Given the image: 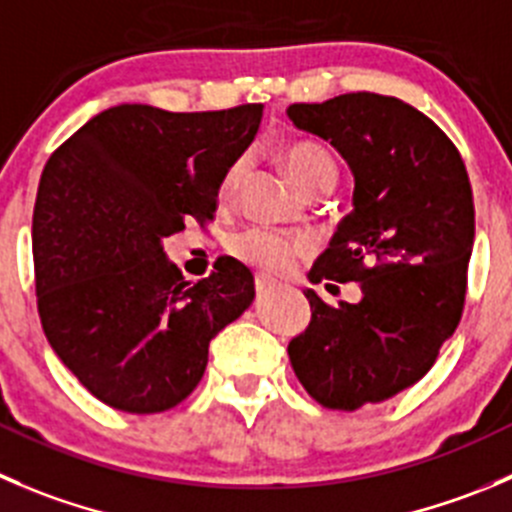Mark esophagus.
Segmentation results:
<instances>
[{
	"instance_id": "obj_1",
	"label": "esophagus",
	"mask_w": 512,
	"mask_h": 512,
	"mask_svg": "<svg viewBox=\"0 0 512 512\" xmlns=\"http://www.w3.org/2000/svg\"><path fill=\"white\" fill-rule=\"evenodd\" d=\"M255 287H257V292H260V295H267L270 290H275L277 282H272L270 277H265V275H257L255 277Z\"/></svg>"
}]
</instances>
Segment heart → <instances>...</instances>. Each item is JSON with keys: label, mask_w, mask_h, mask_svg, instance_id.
Returning <instances> with one entry per match:
<instances>
[{"label": "heart", "mask_w": 512, "mask_h": 512, "mask_svg": "<svg viewBox=\"0 0 512 512\" xmlns=\"http://www.w3.org/2000/svg\"><path fill=\"white\" fill-rule=\"evenodd\" d=\"M282 160H285V167L292 175V180L307 195L332 190L337 185V175H340L337 172V162L320 145H312V142H292L282 152ZM247 170H250V160L247 157H237L227 167L220 182L222 197H230L240 190V185L247 177ZM230 250L237 260L255 267V270L267 272V275H285V272L292 270V265L300 257H305L312 250V240L305 235H282V232L265 230V227H250V230L232 237Z\"/></svg>", "instance_id": "1"}]
</instances>
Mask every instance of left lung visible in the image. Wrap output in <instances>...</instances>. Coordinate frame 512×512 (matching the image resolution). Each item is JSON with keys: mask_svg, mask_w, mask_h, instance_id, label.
Masks as SVG:
<instances>
[{"mask_svg": "<svg viewBox=\"0 0 512 512\" xmlns=\"http://www.w3.org/2000/svg\"><path fill=\"white\" fill-rule=\"evenodd\" d=\"M297 130L327 140L355 175V210L315 260L312 282H357V305L312 290L310 325L287 345L322 408L357 410L415 385L458 327L475 207L463 157L438 124L398 97L350 92L290 104Z\"/></svg>", "mask_w": 512, "mask_h": 512, "instance_id": "obj_1", "label": "left lung"}]
</instances>
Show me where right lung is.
Returning <instances> with one entry per match:
<instances>
[{
	"instance_id": "obj_1",
	"label": "right lung",
	"mask_w": 512,
	"mask_h": 512,
	"mask_svg": "<svg viewBox=\"0 0 512 512\" xmlns=\"http://www.w3.org/2000/svg\"><path fill=\"white\" fill-rule=\"evenodd\" d=\"M262 104L167 112L117 104L47 160L32 220L34 285L59 360L109 408L180 405L210 340L255 300L242 262L187 282L162 240L215 217L227 167L257 135Z\"/></svg>"
}]
</instances>
